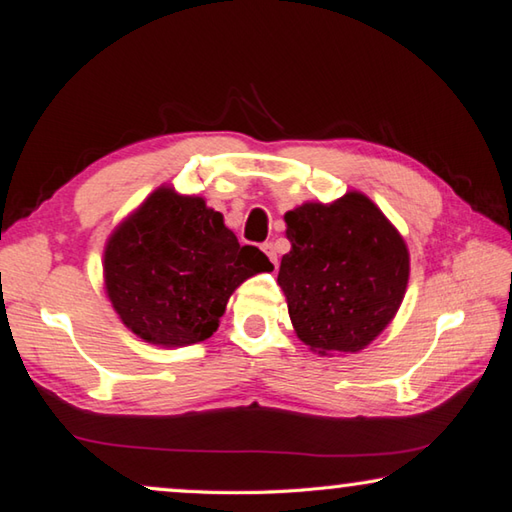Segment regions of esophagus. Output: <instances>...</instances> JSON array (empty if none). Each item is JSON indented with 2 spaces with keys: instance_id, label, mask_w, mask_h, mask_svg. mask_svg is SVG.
<instances>
[{
  "instance_id": "obj_1",
  "label": "esophagus",
  "mask_w": 512,
  "mask_h": 512,
  "mask_svg": "<svg viewBox=\"0 0 512 512\" xmlns=\"http://www.w3.org/2000/svg\"><path fill=\"white\" fill-rule=\"evenodd\" d=\"M262 250H264V253L268 255L270 262L277 264V248H275V244H273V242H266V244L262 246Z\"/></svg>"
}]
</instances>
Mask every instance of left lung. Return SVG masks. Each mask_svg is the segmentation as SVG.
Instances as JSON below:
<instances>
[{"mask_svg": "<svg viewBox=\"0 0 512 512\" xmlns=\"http://www.w3.org/2000/svg\"><path fill=\"white\" fill-rule=\"evenodd\" d=\"M290 253L282 286L290 322L317 353H357L382 333L402 304L408 250L402 235L362 193L286 213Z\"/></svg>", "mask_w": 512, "mask_h": 512, "instance_id": "left-lung-1", "label": "left lung"}]
</instances>
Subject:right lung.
Here are the masks:
<instances>
[{
    "instance_id": "1",
    "label": "right lung",
    "mask_w": 512,
    "mask_h": 512,
    "mask_svg": "<svg viewBox=\"0 0 512 512\" xmlns=\"http://www.w3.org/2000/svg\"><path fill=\"white\" fill-rule=\"evenodd\" d=\"M273 264L239 246L202 197L159 188L110 235L104 277L122 322L148 344L190 346L215 333L233 290Z\"/></svg>"
}]
</instances>
